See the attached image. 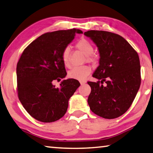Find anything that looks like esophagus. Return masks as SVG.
Here are the masks:
<instances>
[{"label":"esophagus","instance_id":"esophagus-1","mask_svg":"<svg viewBox=\"0 0 153 153\" xmlns=\"http://www.w3.org/2000/svg\"><path fill=\"white\" fill-rule=\"evenodd\" d=\"M85 83V81H81V82H80V84H81V85H84Z\"/></svg>","mask_w":153,"mask_h":153}]
</instances>
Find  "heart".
Returning <instances> with one entry per match:
<instances>
[{
  "mask_svg": "<svg viewBox=\"0 0 153 153\" xmlns=\"http://www.w3.org/2000/svg\"><path fill=\"white\" fill-rule=\"evenodd\" d=\"M76 48L81 51L86 56V61L92 64H95L98 61V56L94 53V46L88 40L85 38H81L75 45ZM62 60L63 64L66 68H70V49L65 47L62 52ZM91 73V69L88 66H81L73 68L68 73L69 77L77 80H84L85 77Z\"/></svg>",
  "mask_w": 153,
  "mask_h": 153,
  "instance_id": "heart-1",
  "label": "heart"
}]
</instances>
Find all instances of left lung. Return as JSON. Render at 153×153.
Masks as SVG:
<instances>
[{"mask_svg":"<svg viewBox=\"0 0 153 153\" xmlns=\"http://www.w3.org/2000/svg\"><path fill=\"white\" fill-rule=\"evenodd\" d=\"M84 34L96 44L100 55V65L93 74L99 81L88 82L91 88L88 100L89 107L103 118L119 117L131 107L140 88L138 53L125 38L115 33L89 30Z\"/></svg>","mask_w":153,"mask_h":153,"instance_id":"left-lung-1","label":"left lung"}]
</instances>
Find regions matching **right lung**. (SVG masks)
<instances>
[{"label":"right lung","instance_id":"1","mask_svg":"<svg viewBox=\"0 0 153 153\" xmlns=\"http://www.w3.org/2000/svg\"><path fill=\"white\" fill-rule=\"evenodd\" d=\"M82 33L76 28L45 33L23 51L16 66L18 96L36 120L54 122L66 113L68 101L80 83L74 79H64L58 88L52 82L66 76L62 52L76 34Z\"/></svg>","mask_w":153,"mask_h":153}]
</instances>
